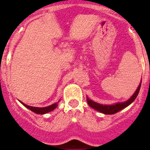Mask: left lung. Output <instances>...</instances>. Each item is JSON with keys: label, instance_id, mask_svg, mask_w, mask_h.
I'll list each match as a JSON object with an SVG mask.
<instances>
[{"label": "left lung", "instance_id": "obj_1", "mask_svg": "<svg viewBox=\"0 0 150 150\" xmlns=\"http://www.w3.org/2000/svg\"><path fill=\"white\" fill-rule=\"evenodd\" d=\"M140 86H141V83H140L138 88L136 90L134 94L128 100L122 102V103H116V104H112V105H103V104H98V103H96L93 100H90L88 97H87V102H88V105L90 107H92L93 109L96 110L97 111H99V112L104 113V114H114V113L124 109V108H125V107L132 104V102L135 100V98H137L139 91H140Z\"/></svg>", "mask_w": 150, "mask_h": 150}]
</instances>
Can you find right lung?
Segmentation results:
<instances>
[{
  "mask_svg": "<svg viewBox=\"0 0 150 150\" xmlns=\"http://www.w3.org/2000/svg\"><path fill=\"white\" fill-rule=\"evenodd\" d=\"M22 104L25 107H27L28 109L32 111V112H35L37 114H45V113H47L49 112H51L53 110H55V108L58 106V104L55 103V104H52V105L49 106V107H30V106H28L27 104H24L21 101Z\"/></svg>",
  "mask_w": 150,
  "mask_h": 150,
  "instance_id": "obj_1",
  "label": "right lung"
}]
</instances>
